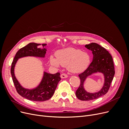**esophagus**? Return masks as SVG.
I'll return each instance as SVG.
<instances>
[{"label": "esophagus", "mask_w": 129, "mask_h": 129, "mask_svg": "<svg viewBox=\"0 0 129 129\" xmlns=\"http://www.w3.org/2000/svg\"><path fill=\"white\" fill-rule=\"evenodd\" d=\"M61 77L62 79H66V78L68 77V75L66 74H62L61 75Z\"/></svg>", "instance_id": "1"}]
</instances>
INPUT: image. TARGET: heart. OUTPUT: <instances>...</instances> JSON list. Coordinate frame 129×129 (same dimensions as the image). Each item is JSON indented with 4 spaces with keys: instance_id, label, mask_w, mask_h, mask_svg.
<instances>
[{
    "instance_id": "1",
    "label": "heart",
    "mask_w": 129,
    "mask_h": 129,
    "mask_svg": "<svg viewBox=\"0 0 129 129\" xmlns=\"http://www.w3.org/2000/svg\"><path fill=\"white\" fill-rule=\"evenodd\" d=\"M55 57L49 58L50 63L55 67L67 66L68 71L73 73H79L86 69L90 62L89 54L81 50L74 48H67L58 50Z\"/></svg>"
}]
</instances>
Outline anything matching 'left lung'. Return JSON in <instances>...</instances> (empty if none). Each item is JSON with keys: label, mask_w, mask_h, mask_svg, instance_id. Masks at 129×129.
<instances>
[{"label": "left lung", "mask_w": 129, "mask_h": 129, "mask_svg": "<svg viewBox=\"0 0 129 129\" xmlns=\"http://www.w3.org/2000/svg\"><path fill=\"white\" fill-rule=\"evenodd\" d=\"M85 47L92 51L93 58L87 69L79 74L80 85L75 93L77 99L81 101H90L98 99L107 93L114 79L115 68L111 54L103 47L92 42L86 45ZM97 72L102 73L104 76L105 82L103 87L97 92H88L84 88L85 81L89 76Z\"/></svg>", "instance_id": "8db88e82"}]
</instances>
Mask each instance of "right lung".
I'll return each mask as SVG.
<instances>
[{"label": "right lung", "mask_w": 129, "mask_h": 129, "mask_svg": "<svg viewBox=\"0 0 129 129\" xmlns=\"http://www.w3.org/2000/svg\"><path fill=\"white\" fill-rule=\"evenodd\" d=\"M42 45V49L38 46ZM47 44H39L31 42L19 49L15 54L12 63L11 73L13 82L18 93L24 98L33 101H45L53 96L57 85L61 80L60 73L52 74L44 72L43 77L38 86L32 89L23 87L17 79L14 74L15 64L19 58L27 56L44 58L47 51Z\"/></svg>", "instance_id": "right-lung-1"}]
</instances>
